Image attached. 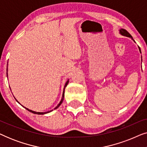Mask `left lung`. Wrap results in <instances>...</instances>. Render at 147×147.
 Masks as SVG:
<instances>
[{
	"label": "left lung",
	"mask_w": 147,
	"mask_h": 147,
	"mask_svg": "<svg viewBox=\"0 0 147 147\" xmlns=\"http://www.w3.org/2000/svg\"><path fill=\"white\" fill-rule=\"evenodd\" d=\"M120 33L122 35H123V36H126V37H130V38H131V39L133 40V39H132V37L131 36V35H130V34L128 33V32L126 31V30H125V29H120ZM134 41V40H133ZM138 49H139V51H140V53H141V51H140V47H138Z\"/></svg>",
	"instance_id": "left-lung-1"
}]
</instances>
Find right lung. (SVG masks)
<instances>
[{
    "mask_svg": "<svg viewBox=\"0 0 147 147\" xmlns=\"http://www.w3.org/2000/svg\"><path fill=\"white\" fill-rule=\"evenodd\" d=\"M8 76V75H7ZM68 83H69V80H67V82H66V83H65V86H64V88H63V95H62V98H61V101H60V102L59 103V104H58V105L56 106V107L54 108V110L55 109H57V108L59 107V106L61 105V103L62 102H63V98H64V93H65V87L66 86H67V85L68 84ZM18 102V101H17ZM24 108H25V107H24ZM26 109H27L28 111H29V112H32V113H33V114H47V113H49V112H51L52 110H51V111H48V112H35V111H33V110H29V109H28V108H25Z\"/></svg>",
    "mask_w": 147,
    "mask_h": 147,
    "instance_id": "obj_1",
    "label": "right lung"
}]
</instances>
